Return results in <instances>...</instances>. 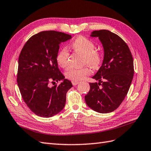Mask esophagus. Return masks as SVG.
<instances>
[{
    "label": "esophagus",
    "mask_w": 151,
    "mask_h": 151,
    "mask_svg": "<svg viewBox=\"0 0 151 151\" xmlns=\"http://www.w3.org/2000/svg\"><path fill=\"white\" fill-rule=\"evenodd\" d=\"M79 83V82H78V81H72V84L73 85V86H76V85H77Z\"/></svg>",
    "instance_id": "obj_1"
}]
</instances>
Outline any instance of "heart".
Listing matches in <instances>:
<instances>
[{"instance_id": "1", "label": "heart", "mask_w": 151, "mask_h": 151, "mask_svg": "<svg viewBox=\"0 0 151 151\" xmlns=\"http://www.w3.org/2000/svg\"><path fill=\"white\" fill-rule=\"evenodd\" d=\"M72 49L83 54L82 64L88 65L93 69H98L102 62V54L95 50V45L93 41L84 36H78L71 43ZM69 52L66 47H62L58 52L56 60L60 67L65 68L69 64ZM91 70L88 66L81 69L70 67L65 71L67 78L73 81H81L90 75Z\"/></svg>"}]
</instances>
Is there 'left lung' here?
Segmentation results:
<instances>
[{"label":"left lung","mask_w":151,"mask_h":151,"mask_svg":"<svg viewBox=\"0 0 151 151\" xmlns=\"http://www.w3.org/2000/svg\"><path fill=\"white\" fill-rule=\"evenodd\" d=\"M103 45L104 56L100 69L93 76L99 82L89 83L86 104L99 113L106 114L119 106L129 90L134 76L133 58L127 44L107 30L92 32Z\"/></svg>","instance_id":"left-lung-1"}]
</instances>
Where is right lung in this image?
I'll list each match as a JSON object with an SVG mask.
<instances>
[{
  "label": "right lung",
  "mask_w": 151,
  "mask_h": 151,
  "mask_svg": "<svg viewBox=\"0 0 151 151\" xmlns=\"http://www.w3.org/2000/svg\"><path fill=\"white\" fill-rule=\"evenodd\" d=\"M71 35L54 30L43 31L32 36L19 54L17 84L28 107L38 116L52 117L63 110L66 93L72 88L58 67L56 57L60 44ZM63 80L50 87V83Z\"/></svg>",
  "instance_id": "right-lung-1"
}]
</instances>
